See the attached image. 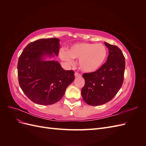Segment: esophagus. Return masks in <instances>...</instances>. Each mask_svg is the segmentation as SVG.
<instances>
[{
  "label": "esophagus",
  "mask_w": 146,
  "mask_h": 146,
  "mask_svg": "<svg viewBox=\"0 0 146 146\" xmlns=\"http://www.w3.org/2000/svg\"><path fill=\"white\" fill-rule=\"evenodd\" d=\"M74 75H75V77H80L81 76V75L80 74H78V72H75Z\"/></svg>",
  "instance_id": "obj_1"
}]
</instances>
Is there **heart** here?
<instances>
[{
  "instance_id": "obj_1",
  "label": "heart",
  "mask_w": 146,
  "mask_h": 146,
  "mask_svg": "<svg viewBox=\"0 0 146 146\" xmlns=\"http://www.w3.org/2000/svg\"><path fill=\"white\" fill-rule=\"evenodd\" d=\"M107 54V48L102 44L80 42L72 45L68 51L61 50L60 57L69 64L74 63V58L78 59L79 68L82 71L91 73L103 66Z\"/></svg>"
}]
</instances>
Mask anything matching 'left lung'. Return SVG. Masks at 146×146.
Wrapping results in <instances>:
<instances>
[{
    "label": "left lung",
    "mask_w": 146,
    "mask_h": 146,
    "mask_svg": "<svg viewBox=\"0 0 146 146\" xmlns=\"http://www.w3.org/2000/svg\"><path fill=\"white\" fill-rule=\"evenodd\" d=\"M109 50L107 62L97 71L85 73V86L81 91L85 103L98 106L111 100L121 89L123 81L125 61L120 48L105 42Z\"/></svg>",
    "instance_id": "8db88e82"
}]
</instances>
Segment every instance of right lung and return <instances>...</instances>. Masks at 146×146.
<instances>
[{
	"label": "right lung",
	"mask_w": 146,
	"mask_h": 146,
	"mask_svg": "<svg viewBox=\"0 0 146 146\" xmlns=\"http://www.w3.org/2000/svg\"><path fill=\"white\" fill-rule=\"evenodd\" d=\"M60 39H40L25 47L17 63L20 87L28 98L39 105L55 104L74 80V72L63 69L58 61Z\"/></svg>",
	"instance_id": "obj_1"
}]
</instances>
